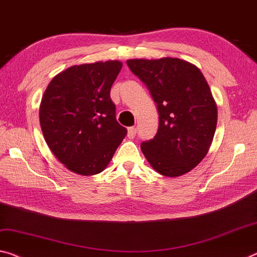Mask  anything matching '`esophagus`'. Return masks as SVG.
Returning <instances> with one entry per match:
<instances>
[{
    "instance_id": "1",
    "label": "esophagus",
    "mask_w": 257,
    "mask_h": 257,
    "mask_svg": "<svg viewBox=\"0 0 257 257\" xmlns=\"http://www.w3.org/2000/svg\"><path fill=\"white\" fill-rule=\"evenodd\" d=\"M136 133H137V129H136L135 127H130V128H128L127 136H128L129 138H134V137L136 136Z\"/></svg>"
}]
</instances>
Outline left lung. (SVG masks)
I'll return each instance as SVG.
<instances>
[{"label": "left lung", "mask_w": 257, "mask_h": 257, "mask_svg": "<svg viewBox=\"0 0 257 257\" xmlns=\"http://www.w3.org/2000/svg\"><path fill=\"white\" fill-rule=\"evenodd\" d=\"M127 64L158 106L157 135L141 145L146 160L167 177L191 172L208 153L217 124V105L205 76L195 65L172 57Z\"/></svg>", "instance_id": "8db88e82"}]
</instances>
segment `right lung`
Instances as JSON below:
<instances>
[{
	"label": "right lung",
	"instance_id": "obj_1",
	"mask_svg": "<svg viewBox=\"0 0 257 257\" xmlns=\"http://www.w3.org/2000/svg\"><path fill=\"white\" fill-rule=\"evenodd\" d=\"M119 60L74 65L50 81L40 104V124L54 156L71 172H103L127 129L115 119L109 97Z\"/></svg>",
	"mask_w": 257,
	"mask_h": 257
}]
</instances>
